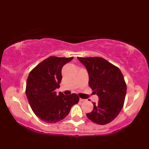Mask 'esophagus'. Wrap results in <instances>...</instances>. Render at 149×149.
Returning <instances> with one entry per match:
<instances>
[{"mask_svg": "<svg viewBox=\"0 0 149 149\" xmlns=\"http://www.w3.org/2000/svg\"><path fill=\"white\" fill-rule=\"evenodd\" d=\"M80 101L81 102H85V101H86V99H81V98H80Z\"/></svg>", "mask_w": 149, "mask_h": 149, "instance_id": "1", "label": "esophagus"}]
</instances>
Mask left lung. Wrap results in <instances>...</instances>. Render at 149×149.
Segmentation results:
<instances>
[{
	"instance_id": "8db88e82",
	"label": "left lung",
	"mask_w": 149,
	"mask_h": 149,
	"mask_svg": "<svg viewBox=\"0 0 149 149\" xmlns=\"http://www.w3.org/2000/svg\"><path fill=\"white\" fill-rule=\"evenodd\" d=\"M77 58L87 69L89 86L99 97V102H93V109L86 116L97 124H107L118 116L124 104L127 86L122 73L102 58Z\"/></svg>"
}]
</instances>
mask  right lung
Masks as SVG:
<instances>
[{"instance_id": "add662e5", "label": "right lung", "mask_w": 149, "mask_h": 149, "mask_svg": "<svg viewBox=\"0 0 149 149\" xmlns=\"http://www.w3.org/2000/svg\"><path fill=\"white\" fill-rule=\"evenodd\" d=\"M71 58L50 56L34 67L26 82V93L31 109L43 122L54 123L64 119L79 100L75 93L56 94L62 79L61 69Z\"/></svg>"}]
</instances>
